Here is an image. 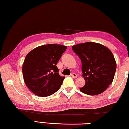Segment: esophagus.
I'll list each match as a JSON object with an SVG mask.
<instances>
[{
  "mask_svg": "<svg viewBox=\"0 0 129 129\" xmlns=\"http://www.w3.org/2000/svg\"><path fill=\"white\" fill-rule=\"evenodd\" d=\"M71 76H72V78H76L77 75L76 74V73H72V74L71 75Z\"/></svg>",
  "mask_w": 129,
  "mask_h": 129,
  "instance_id": "34e87169",
  "label": "esophagus"
}]
</instances>
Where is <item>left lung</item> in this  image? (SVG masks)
Wrapping results in <instances>:
<instances>
[{"label": "left lung", "mask_w": 129, "mask_h": 129, "mask_svg": "<svg viewBox=\"0 0 129 129\" xmlns=\"http://www.w3.org/2000/svg\"><path fill=\"white\" fill-rule=\"evenodd\" d=\"M72 48L82 62L85 85L80 91L89 95L103 92L112 83L116 71L113 53L103 45L92 42L75 45Z\"/></svg>", "instance_id": "8db88e82"}]
</instances>
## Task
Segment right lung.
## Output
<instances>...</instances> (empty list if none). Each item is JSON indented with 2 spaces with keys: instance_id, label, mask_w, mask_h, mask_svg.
Masks as SVG:
<instances>
[{
  "instance_id": "add662e5",
  "label": "right lung",
  "mask_w": 129,
  "mask_h": 129,
  "mask_svg": "<svg viewBox=\"0 0 129 129\" xmlns=\"http://www.w3.org/2000/svg\"><path fill=\"white\" fill-rule=\"evenodd\" d=\"M66 46L47 44L38 47L26 55L22 66L24 82L39 96H48L58 91L64 76L58 73L56 64Z\"/></svg>"
}]
</instances>
